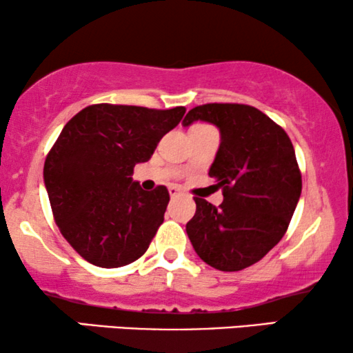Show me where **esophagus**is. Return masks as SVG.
<instances>
[{
    "label": "esophagus",
    "instance_id": "obj_1",
    "mask_svg": "<svg viewBox=\"0 0 353 353\" xmlns=\"http://www.w3.org/2000/svg\"><path fill=\"white\" fill-rule=\"evenodd\" d=\"M168 193H170L172 198H176V196L181 194V188L176 186V185H172L168 186Z\"/></svg>",
    "mask_w": 353,
    "mask_h": 353
}]
</instances>
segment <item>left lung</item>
Here are the masks:
<instances>
[{"label": "left lung", "mask_w": 353, "mask_h": 353, "mask_svg": "<svg viewBox=\"0 0 353 353\" xmlns=\"http://www.w3.org/2000/svg\"><path fill=\"white\" fill-rule=\"evenodd\" d=\"M210 123L221 145L209 176L223 188L216 208L194 198L186 233L201 259L233 272L258 263L285 233L301 194V175L290 137L258 108L208 103L188 112L181 125Z\"/></svg>", "instance_id": "left-lung-1"}]
</instances>
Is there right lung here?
Returning <instances> with one entry per match:
<instances>
[{
    "label": "right lung",
    "mask_w": 353,
    "mask_h": 353,
    "mask_svg": "<svg viewBox=\"0 0 353 353\" xmlns=\"http://www.w3.org/2000/svg\"><path fill=\"white\" fill-rule=\"evenodd\" d=\"M185 112L99 103L63 128L43 181L59 232L90 264L121 268L149 248L170 196L165 186L144 191L132 170L152 157Z\"/></svg>",
    "instance_id": "right-lung-1"
}]
</instances>
